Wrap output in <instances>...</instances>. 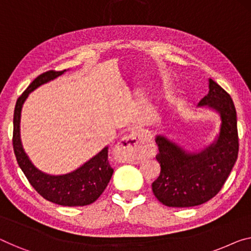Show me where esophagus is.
Segmentation results:
<instances>
[{"label": "esophagus", "instance_id": "34e87169", "mask_svg": "<svg viewBox=\"0 0 251 251\" xmlns=\"http://www.w3.org/2000/svg\"><path fill=\"white\" fill-rule=\"evenodd\" d=\"M119 151L127 161H137L142 156L153 154L155 151L154 142L144 130H138L122 138L118 143Z\"/></svg>", "mask_w": 251, "mask_h": 251}]
</instances>
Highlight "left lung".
I'll use <instances>...</instances> for the list:
<instances>
[{"instance_id":"8db88e82","label":"left lung","mask_w":251,"mask_h":251,"mask_svg":"<svg viewBox=\"0 0 251 251\" xmlns=\"http://www.w3.org/2000/svg\"><path fill=\"white\" fill-rule=\"evenodd\" d=\"M198 107L215 110L221 127L215 141L201 152H189L177 143L158 135L156 160L161 171L153 181L154 196L169 207H192L214 197L229 177L238 158L237 113L229 93L208 80V93Z\"/></svg>"}]
</instances>
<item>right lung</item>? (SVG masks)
I'll use <instances>...</instances> for the list:
<instances>
[{
	"label": "right lung",
	"instance_id": "add662e5",
	"mask_svg": "<svg viewBox=\"0 0 251 251\" xmlns=\"http://www.w3.org/2000/svg\"><path fill=\"white\" fill-rule=\"evenodd\" d=\"M65 71H48L40 74L18 98L13 115V150L19 167L30 185L45 200L62 206H84L98 200L113 176L114 169L108 161V147L72 173L53 176L45 174L33 166L25 152L20 138L21 109L29 93L62 75Z\"/></svg>",
	"mask_w": 251,
	"mask_h": 251
}]
</instances>
